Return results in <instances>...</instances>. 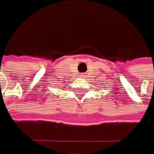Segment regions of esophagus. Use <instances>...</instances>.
I'll list each match as a JSON object with an SVG mask.
<instances>
[{
	"instance_id": "1",
	"label": "esophagus",
	"mask_w": 154,
	"mask_h": 154,
	"mask_svg": "<svg viewBox=\"0 0 154 154\" xmlns=\"http://www.w3.org/2000/svg\"><path fill=\"white\" fill-rule=\"evenodd\" d=\"M84 76H85V75H82V78H84Z\"/></svg>"
}]
</instances>
